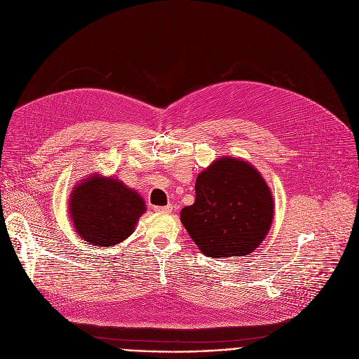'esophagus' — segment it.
<instances>
[{
	"label": "esophagus",
	"mask_w": 359,
	"mask_h": 359,
	"mask_svg": "<svg viewBox=\"0 0 359 359\" xmlns=\"http://www.w3.org/2000/svg\"><path fill=\"white\" fill-rule=\"evenodd\" d=\"M172 209H173V206H156L155 208V212H158V213H170L172 212Z\"/></svg>",
	"instance_id": "1"
}]
</instances>
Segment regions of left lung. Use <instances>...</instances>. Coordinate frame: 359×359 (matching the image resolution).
I'll list each match as a JSON object with an SVG mask.
<instances>
[{
  "instance_id": "1",
  "label": "left lung",
  "mask_w": 359,
  "mask_h": 359,
  "mask_svg": "<svg viewBox=\"0 0 359 359\" xmlns=\"http://www.w3.org/2000/svg\"><path fill=\"white\" fill-rule=\"evenodd\" d=\"M274 219L271 190L251 163L223 156L196 179V200L180 222L208 257H240L257 248Z\"/></svg>"
}]
</instances>
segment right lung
<instances>
[{
	"instance_id": "1",
	"label": "right lung",
	"mask_w": 359,
	"mask_h": 359,
	"mask_svg": "<svg viewBox=\"0 0 359 359\" xmlns=\"http://www.w3.org/2000/svg\"><path fill=\"white\" fill-rule=\"evenodd\" d=\"M68 210L76 234L85 243L111 248L135 231L146 204L122 180L93 173L74 186Z\"/></svg>"
}]
</instances>
